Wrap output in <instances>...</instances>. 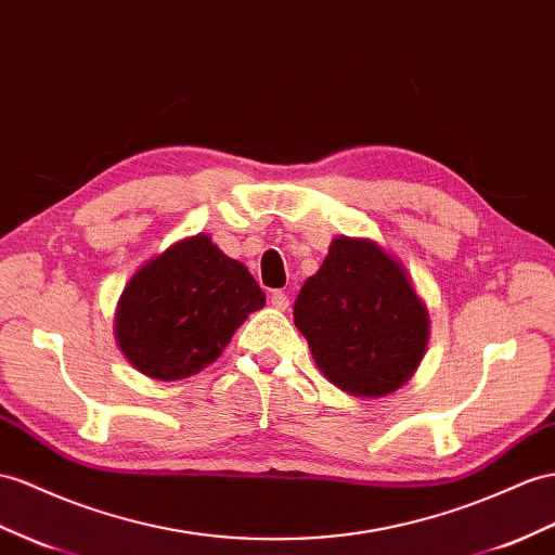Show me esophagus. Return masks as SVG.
I'll return each mask as SVG.
<instances>
[{
	"label": "esophagus",
	"mask_w": 555,
	"mask_h": 555,
	"mask_svg": "<svg viewBox=\"0 0 555 555\" xmlns=\"http://www.w3.org/2000/svg\"><path fill=\"white\" fill-rule=\"evenodd\" d=\"M269 302H272V307H274V309H279V311H286V309H288V305H291L288 295L283 293V291H274V293H272V297H269Z\"/></svg>",
	"instance_id": "obj_1"
}]
</instances>
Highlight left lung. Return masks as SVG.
<instances>
[{"label": "left lung", "mask_w": 555, "mask_h": 555, "mask_svg": "<svg viewBox=\"0 0 555 555\" xmlns=\"http://www.w3.org/2000/svg\"><path fill=\"white\" fill-rule=\"evenodd\" d=\"M293 321L321 373L361 399L403 387L429 343V314L413 281L371 238H333L297 295Z\"/></svg>", "instance_id": "1"}]
</instances>
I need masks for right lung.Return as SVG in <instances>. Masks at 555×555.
Here are the masks:
<instances>
[{
    "mask_svg": "<svg viewBox=\"0 0 555 555\" xmlns=\"http://www.w3.org/2000/svg\"><path fill=\"white\" fill-rule=\"evenodd\" d=\"M258 281L196 234L142 264L119 297L115 335L129 363L152 379H184L216 361L250 311Z\"/></svg>",
    "mask_w": 555,
    "mask_h": 555,
    "instance_id": "add662e5",
    "label": "right lung"
}]
</instances>
